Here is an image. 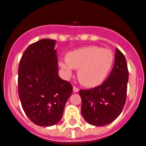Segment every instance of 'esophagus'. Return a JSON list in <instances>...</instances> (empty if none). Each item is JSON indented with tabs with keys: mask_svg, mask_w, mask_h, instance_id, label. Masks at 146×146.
Masks as SVG:
<instances>
[{
	"mask_svg": "<svg viewBox=\"0 0 146 146\" xmlns=\"http://www.w3.org/2000/svg\"><path fill=\"white\" fill-rule=\"evenodd\" d=\"M73 91H74V92H78V91H79V88L77 87V86H73Z\"/></svg>",
	"mask_w": 146,
	"mask_h": 146,
	"instance_id": "34e87169",
	"label": "esophagus"
}]
</instances>
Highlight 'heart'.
Segmentation results:
<instances>
[{
	"label": "heart",
	"instance_id": "b5f03b06",
	"mask_svg": "<svg viewBox=\"0 0 146 146\" xmlns=\"http://www.w3.org/2000/svg\"><path fill=\"white\" fill-rule=\"evenodd\" d=\"M114 63L110 50L98 46H88L68 52L66 58L60 60L59 66L66 77L78 69V78L83 86L93 88L101 85L109 75Z\"/></svg>",
	"mask_w": 146,
	"mask_h": 146
}]
</instances>
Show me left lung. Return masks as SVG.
I'll return each mask as SVG.
<instances>
[{
	"instance_id": "left-lung-1",
	"label": "left lung",
	"mask_w": 146,
	"mask_h": 146,
	"mask_svg": "<svg viewBox=\"0 0 146 146\" xmlns=\"http://www.w3.org/2000/svg\"><path fill=\"white\" fill-rule=\"evenodd\" d=\"M128 80L126 58L116 49L113 68L102 84L79 91L82 99L81 113L89 124L108 125L121 114L126 103Z\"/></svg>"
}]
</instances>
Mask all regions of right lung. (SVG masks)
Masks as SVG:
<instances>
[{
	"label": "right lung",
	"instance_id": "1",
	"mask_svg": "<svg viewBox=\"0 0 146 146\" xmlns=\"http://www.w3.org/2000/svg\"><path fill=\"white\" fill-rule=\"evenodd\" d=\"M55 40L43 38L25 50L18 68V94L31 121L41 126L61 119L73 88L58 76Z\"/></svg>",
	"mask_w": 146,
	"mask_h": 146
}]
</instances>
